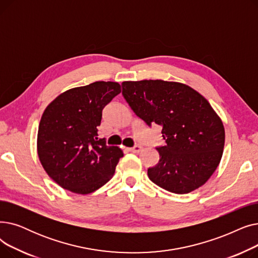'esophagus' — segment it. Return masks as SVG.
Listing matches in <instances>:
<instances>
[{
    "label": "esophagus",
    "instance_id": "34e87169",
    "mask_svg": "<svg viewBox=\"0 0 258 258\" xmlns=\"http://www.w3.org/2000/svg\"><path fill=\"white\" fill-rule=\"evenodd\" d=\"M141 150H142V147H141V146H139V145H136V146H134V147H130V148H128V151H130V152H132V153H135V154L140 153V152H141Z\"/></svg>",
    "mask_w": 258,
    "mask_h": 258
}]
</instances>
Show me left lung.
Masks as SVG:
<instances>
[{"label": "left lung", "instance_id": "left-lung-1", "mask_svg": "<svg viewBox=\"0 0 258 258\" xmlns=\"http://www.w3.org/2000/svg\"><path fill=\"white\" fill-rule=\"evenodd\" d=\"M122 95L147 125L162 126L165 145L157 147L159 163L148 168L152 182L173 194L204 185L218 168L224 151L222 119L195 89L175 81H123Z\"/></svg>", "mask_w": 258, "mask_h": 258}]
</instances>
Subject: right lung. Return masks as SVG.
<instances>
[{
  "instance_id": "obj_1",
  "label": "right lung",
  "mask_w": 258,
  "mask_h": 258,
  "mask_svg": "<svg viewBox=\"0 0 258 258\" xmlns=\"http://www.w3.org/2000/svg\"><path fill=\"white\" fill-rule=\"evenodd\" d=\"M120 92L118 83L95 81L61 93L46 107L37 155L49 177L63 189L89 195L112 179L123 152L98 139L97 127L103 107Z\"/></svg>"
}]
</instances>
